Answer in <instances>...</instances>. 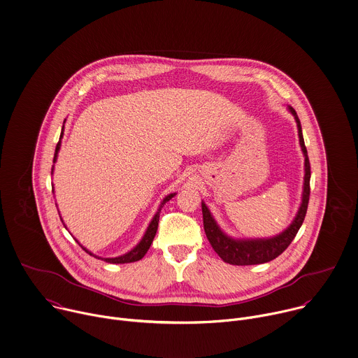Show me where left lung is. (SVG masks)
<instances>
[{"instance_id": "obj_1", "label": "left lung", "mask_w": 358, "mask_h": 358, "mask_svg": "<svg viewBox=\"0 0 358 358\" xmlns=\"http://www.w3.org/2000/svg\"><path fill=\"white\" fill-rule=\"evenodd\" d=\"M288 110L294 116L298 127V137H299V145L305 157V176H303V190H302V201L298 208V213L289 227L284 229L281 234L271 236V238H259V239H235L228 236L215 222L213 218L208 207L201 201V210H203V224H204V232L207 235V239L210 241L213 249L217 252V255L229 264L235 266H249V264H262L267 263L277 256H280L288 245L295 238L298 229L301 228L306 208L309 201V180H310V165L309 158L306 152V147L302 137L301 123L296 116V112L288 106Z\"/></svg>"}]
</instances>
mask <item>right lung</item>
Listing matches in <instances>:
<instances>
[{
	"label": "right lung",
	"instance_id": "add662e5",
	"mask_svg": "<svg viewBox=\"0 0 358 358\" xmlns=\"http://www.w3.org/2000/svg\"><path fill=\"white\" fill-rule=\"evenodd\" d=\"M64 123H66V120H64ZM63 129H64V124H63ZM62 137H63V131H62V136H60V140H62ZM59 140V143H57V147H56V152H55V159H53V162H56V159H57V154H59V151H60V147H62V141ZM55 168V166H53ZM53 168H52V173H53ZM176 193H171V194H168L164 200H162V203H161V206H159V208H158V211H157V214L154 215V218L151 220V222H150V225H148V228H147V231H145V234H144V236L141 238V241L130 250V252H127V253H124V255H122V256H117V257H99V256H96V255H94L92 252H90L87 248H84L78 241V243H80V246L87 252V253H90L91 256H94V257H96V259H101V260H105V262H108V263H113V264H122V263H131V262H137V260H140V259H143L144 257V255L147 253V250L150 249V246H151V243H152V241H154V236H155V234H157V229H158V222H159V213H161V208L164 207V204L166 203V201H169L173 196H175ZM63 221V220H62ZM66 227V225H64Z\"/></svg>",
	"mask_w": 358,
	"mask_h": 358
}]
</instances>
